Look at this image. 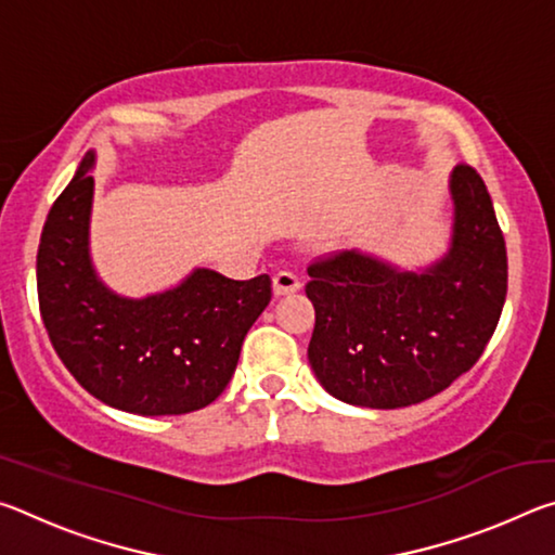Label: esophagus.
Wrapping results in <instances>:
<instances>
[{
  "instance_id": "obj_1",
  "label": "esophagus",
  "mask_w": 555,
  "mask_h": 555,
  "mask_svg": "<svg viewBox=\"0 0 555 555\" xmlns=\"http://www.w3.org/2000/svg\"><path fill=\"white\" fill-rule=\"evenodd\" d=\"M298 288H300V279L296 274H291V271H279V274H274V294L276 296L296 294Z\"/></svg>"
}]
</instances>
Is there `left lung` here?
<instances>
[{"instance_id": "1", "label": "left lung", "mask_w": 555, "mask_h": 555, "mask_svg": "<svg viewBox=\"0 0 555 555\" xmlns=\"http://www.w3.org/2000/svg\"><path fill=\"white\" fill-rule=\"evenodd\" d=\"M448 251L418 271L367 251L308 267L315 308L308 362L327 393L352 406L401 409L448 389L480 360L506 298V247L473 166L450 173Z\"/></svg>"}]
</instances>
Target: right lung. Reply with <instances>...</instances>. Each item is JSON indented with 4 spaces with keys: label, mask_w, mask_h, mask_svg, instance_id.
Here are the masks:
<instances>
[{
    "label": "right lung",
    "mask_w": 555,
    "mask_h": 555,
    "mask_svg": "<svg viewBox=\"0 0 555 555\" xmlns=\"http://www.w3.org/2000/svg\"><path fill=\"white\" fill-rule=\"evenodd\" d=\"M95 152H88L46 218L36 286L53 350L78 384L112 409L178 416L220 397L244 335L271 300L269 274L234 281L193 269L144 298L105 286L90 259Z\"/></svg>",
    "instance_id": "right-lung-1"
}]
</instances>
